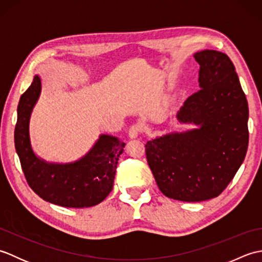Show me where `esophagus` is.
I'll list each match as a JSON object with an SVG mask.
<instances>
[{
    "label": "esophagus",
    "mask_w": 262,
    "mask_h": 262,
    "mask_svg": "<svg viewBox=\"0 0 262 262\" xmlns=\"http://www.w3.org/2000/svg\"><path fill=\"white\" fill-rule=\"evenodd\" d=\"M142 129H143L142 125H140V124L132 125L129 130H128V136H129L130 138H136L142 133Z\"/></svg>",
    "instance_id": "1"
}]
</instances>
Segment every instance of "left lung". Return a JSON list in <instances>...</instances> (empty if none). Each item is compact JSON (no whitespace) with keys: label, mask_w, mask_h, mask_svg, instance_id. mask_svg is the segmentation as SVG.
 I'll return each instance as SVG.
<instances>
[{"label":"left lung","mask_w":262,"mask_h":262,"mask_svg":"<svg viewBox=\"0 0 262 262\" xmlns=\"http://www.w3.org/2000/svg\"><path fill=\"white\" fill-rule=\"evenodd\" d=\"M199 86L177 117L198 128L147 142L146 159L158 187L181 202L215 198L234 178L249 144V108L235 68L226 54L205 49Z\"/></svg>","instance_id":"8db88e82"}]
</instances>
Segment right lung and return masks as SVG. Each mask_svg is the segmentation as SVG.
Wrapping results in <instances>:
<instances>
[{
	"label": "right lung",
	"mask_w": 262,
	"mask_h": 262,
	"mask_svg": "<svg viewBox=\"0 0 262 262\" xmlns=\"http://www.w3.org/2000/svg\"><path fill=\"white\" fill-rule=\"evenodd\" d=\"M39 76L22 94L18 104L14 145L28 185L46 202L63 207L83 208L101 203L113 190L117 164L125 143L101 135L84 158L70 164H52L38 159L29 138L31 110L40 94Z\"/></svg>",
	"instance_id": "add662e5"
}]
</instances>
